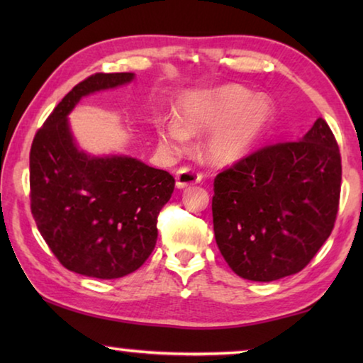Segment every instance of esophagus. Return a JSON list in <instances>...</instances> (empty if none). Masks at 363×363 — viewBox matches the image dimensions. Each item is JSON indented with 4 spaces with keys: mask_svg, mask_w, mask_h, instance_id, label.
I'll return each mask as SVG.
<instances>
[{
    "mask_svg": "<svg viewBox=\"0 0 363 363\" xmlns=\"http://www.w3.org/2000/svg\"><path fill=\"white\" fill-rule=\"evenodd\" d=\"M200 181H201V174L195 173L194 169H190V168L177 169V173H176V187L177 189H186L189 186H194V184H199Z\"/></svg>",
    "mask_w": 363,
    "mask_h": 363,
    "instance_id": "obj_1",
    "label": "esophagus"
}]
</instances>
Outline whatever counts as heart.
Segmentation results:
<instances>
[{"label": "heart", "mask_w": 363, "mask_h": 363, "mask_svg": "<svg viewBox=\"0 0 363 363\" xmlns=\"http://www.w3.org/2000/svg\"><path fill=\"white\" fill-rule=\"evenodd\" d=\"M272 120V106L240 86L194 91L176 110V123L167 125L160 140L169 152L186 149L189 134L210 131L201 153L216 167H230L248 155Z\"/></svg>", "instance_id": "b5f03b06"}]
</instances>
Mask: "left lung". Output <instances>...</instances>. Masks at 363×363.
Segmentation results:
<instances>
[{
    "instance_id": "8db88e82",
    "label": "left lung",
    "mask_w": 363,
    "mask_h": 363,
    "mask_svg": "<svg viewBox=\"0 0 363 363\" xmlns=\"http://www.w3.org/2000/svg\"><path fill=\"white\" fill-rule=\"evenodd\" d=\"M341 155L323 118L303 138L264 147L214 179L218 248L238 277L274 281L303 270L333 230Z\"/></svg>"
}]
</instances>
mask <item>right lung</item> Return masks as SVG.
Instances as JSON below:
<instances>
[{
    "instance_id": "right-lung-1",
    "label": "right lung",
    "mask_w": 363,
    "mask_h": 363,
    "mask_svg": "<svg viewBox=\"0 0 363 363\" xmlns=\"http://www.w3.org/2000/svg\"><path fill=\"white\" fill-rule=\"evenodd\" d=\"M134 73H96L78 83L36 133L30 200L38 230L64 267L102 280L138 270L155 248L157 218L174 190L168 171L125 153L79 149L69 115L83 97L131 83Z\"/></svg>"
}]
</instances>
